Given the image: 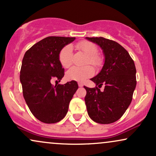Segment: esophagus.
<instances>
[{
  "label": "esophagus",
  "mask_w": 156,
  "mask_h": 156,
  "mask_svg": "<svg viewBox=\"0 0 156 156\" xmlns=\"http://www.w3.org/2000/svg\"><path fill=\"white\" fill-rule=\"evenodd\" d=\"M83 83H78V87H83Z\"/></svg>",
  "instance_id": "esophagus-1"
}]
</instances>
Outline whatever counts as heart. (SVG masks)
Here are the masks:
<instances>
[{
    "instance_id": "1",
    "label": "heart",
    "mask_w": 156,
    "mask_h": 156,
    "mask_svg": "<svg viewBox=\"0 0 156 156\" xmlns=\"http://www.w3.org/2000/svg\"><path fill=\"white\" fill-rule=\"evenodd\" d=\"M76 48L88 56L87 63L97 66L100 63L99 58L97 57L98 50L94 44L87 41H82L76 44ZM59 62L62 67L67 68L72 64L73 62V48L70 45L65 46L59 53ZM94 74V69L91 66H86L83 67H73L67 71V78L70 80H76L83 82L86 79L92 76Z\"/></svg>"
}]
</instances>
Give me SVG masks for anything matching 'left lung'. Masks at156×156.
I'll use <instances>...</instances> for the list:
<instances>
[{
    "mask_svg": "<svg viewBox=\"0 0 156 156\" xmlns=\"http://www.w3.org/2000/svg\"><path fill=\"white\" fill-rule=\"evenodd\" d=\"M100 46L104 55L101 72L91 78L100 88L87 90L85 103L89 117L100 124H110L120 119L132 101L136 86L135 64L128 52L117 42L103 37H86Z\"/></svg>",
    "mask_w": 156,
    "mask_h": 156,
    "instance_id": "8db88e82",
    "label": "left lung"
}]
</instances>
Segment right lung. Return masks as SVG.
Wrapping results in <instances>:
<instances>
[{
	"mask_svg": "<svg viewBox=\"0 0 156 156\" xmlns=\"http://www.w3.org/2000/svg\"><path fill=\"white\" fill-rule=\"evenodd\" d=\"M76 37H48L34 44L25 53L20 80L26 104L33 115L42 122L56 123L65 117L69 102L78 88L76 80L52 85L62 80L64 68L59 53Z\"/></svg>",
	"mask_w": 156,
	"mask_h": 156,
	"instance_id": "right-lung-1",
	"label": "right lung"
}]
</instances>
